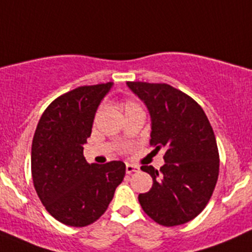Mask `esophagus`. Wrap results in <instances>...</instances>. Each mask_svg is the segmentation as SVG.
<instances>
[{"label":"esophagus","mask_w":252,"mask_h":252,"mask_svg":"<svg viewBox=\"0 0 252 252\" xmlns=\"http://www.w3.org/2000/svg\"><path fill=\"white\" fill-rule=\"evenodd\" d=\"M140 170L139 166L132 165V164H126V173L127 174H132V173H137Z\"/></svg>","instance_id":"esophagus-1"}]
</instances>
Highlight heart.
Segmentation results:
<instances>
[{
  "label": "heart",
  "mask_w": 252,
  "mask_h": 252,
  "mask_svg": "<svg viewBox=\"0 0 252 252\" xmlns=\"http://www.w3.org/2000/svg\"><path fill=\"white\" fill-rule=\"evenodd\" d=\"M122 107H124L125 113H128V112H131V111H133V110L141 108V107H140V104L136 103L135 101H132V99H126V101L122 102ZM99 113H101V108H99L98 112H97V116H98Z\"/></svg>",
  "instance_id": "obj_1"
}]
</instances>
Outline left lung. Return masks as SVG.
<instances>
[{
    "label": "left lung",
    "instance_id": "left-lung-1",
    "mask_svg": "<svg viewBox=\"0 0 252 252\" xmlns=\"http://www.w3.org/2000/svg\"><path fill=\"white\" fill-rule=\"evenodd\" d=\"M148 107L150 145L164 149L160 170L142 165L153 178L148 193L139 194L144 212L161 226H179L197 217L212 197L220 171L213 128L202 107L165 83L127 82Z\"/></svg>",
    "mask_w": 252,
    "mask_h": 252
}]
</instances>
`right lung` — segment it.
Masks as SVG:
<instances>
[{
    "instance_id": "add662e5",
    "label": "right lung",
    "mask_w": 252,
    "mask_h": 252,
    "mask_svg": "<svg viewBox=\"0 0 252 252\" xmlns=\"http://www.w3.org/2000/svg\"><path fill=\"white\" fill-rule=\"evenodd\" d=\"M112 82L78 87L51 102L35 130L31 174L35 190L57 221L73 227L93 223L106 212L124 180L122 161L88 164L83 145L95 111Z\"/></svg>"
}]
</instances>
